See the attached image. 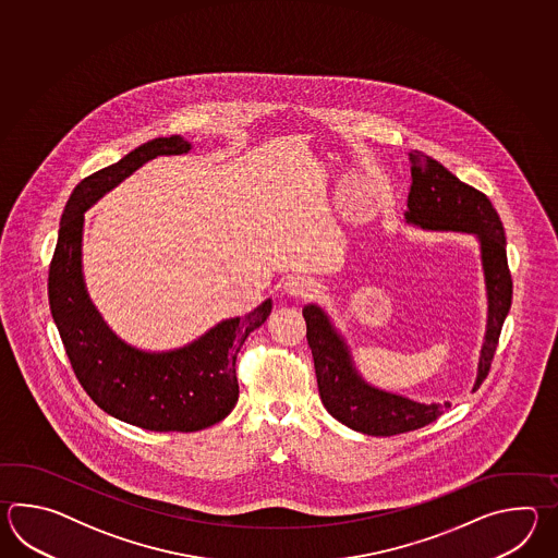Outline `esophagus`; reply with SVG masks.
Returning <instances> with one entry per match:
<instances>
[{
    "label": "esophagus",
    "instance_id": "obj_1",
    "mask_svg": "<svg viewBox=\"0 0 558 558\" xmlns=\"http://www.w3.org/2000/svg\"><path fill=\"white\" fill-rule=\"evenodd\" d=\"M313 287H315L313 279L303 277V275H293V277H289V279H287V283H284V289H287L291 295L295 296L311 295Z\"/></svg>",
    "mask_w": 558,
    "mask_h": 558
}]
</instances>
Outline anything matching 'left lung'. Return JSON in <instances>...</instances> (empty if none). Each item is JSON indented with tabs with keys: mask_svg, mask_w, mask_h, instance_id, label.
Masks as SVG:
<instances>
[{
	"mask_svg": "<svg viewBox=\"0 0 558 558\" xmlns=\"http://www.w3.org/2000/svg\"><path fill=\"white\" fill-rule=\"evenodd\" d=\"M409 161L413 185L407 202V221L423 229L440 227L442 231L476 233L481 239L488 323L474 385L478 389L493 365L500 329L512 301L505 227L483 191L466 185L428 155L415 151L409 154ZM303 317L307 323V343L315 361L320 401L339 423L373 437H392L425 427L447 411V403H415L368 387L356 375L349 351L341 337L332 331L327 315L319 307L307 305Z\"/></svg>",
	"mask_w": 558,
	"mask_h": 558,
	"instance_id": "left-lung-1",
	"label": "left lung"
}]
</instances>
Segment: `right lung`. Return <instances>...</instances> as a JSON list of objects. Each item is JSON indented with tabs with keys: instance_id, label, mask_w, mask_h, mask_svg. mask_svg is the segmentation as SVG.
Segmentation results:
<instances>
[{
	"instance_id": "right-lung-1",
	"label": "right lung",
	"mask_w": 558,
	"mask_h": 558,
	"mask_svg": "<svg viewBox=\"0 0 558 558\" xmlns=\"http://www.w3.org/2000/svg\"><path fill=\"white\" fill-rule=\"evenodd\" d=\"M190 147L179 135L159 137L80 181L61 215L49 263V308L80 385L107 415L159 433L202 430L231 413L239 397V349L271 313L267 299L250 315L219 323L190 347L149 355L121 343L89 303L82 275L85 209L145 161L187 154Z\"/></svg>"
}]
</instances>
